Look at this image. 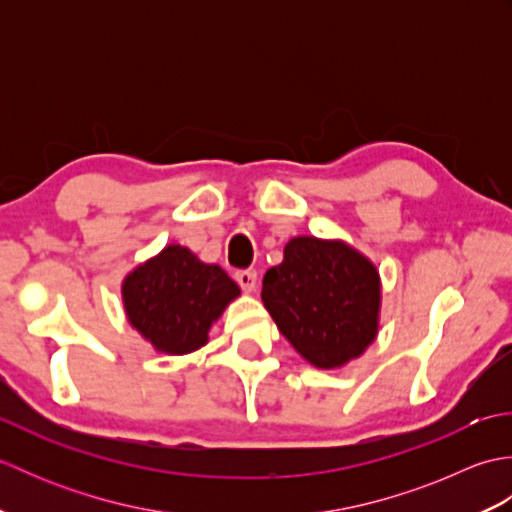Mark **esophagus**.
I'll return each mask as SVG.
<instances>
[{
  "label": "esophagus",
  "mask_w": 512,
  "mask_h": 512,
  "mask_svg": "<svg viewBox=\"0 0 512 512\" xmlns=\"http://www.w3.org/2000/svg\"><path fill=\"white\" fill-rule=\"evenodd\" d=\"M235 281L244 292H253L257 288V273L255 270H237Z\"/></svg>",
  "instance_id": "34e87169"
}]
</instances>
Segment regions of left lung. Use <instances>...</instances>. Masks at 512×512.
I'll list each match as a JSON object with an SVG mask.
<instances>
[{
	"label": "left lung",
	"instance_id": "8db88e82",
	"mask_svg": "<svg viewBox=\"0 0 512 512\" xmlns=\"http://www.w3.org/2000/svg\"><path fill=\"white\" fill-rule=\"evenodd\" d=\"M264 306L314 367H341L374 341L380 284L374 264L341 242L295 237L264 275Z\"/></svg>",
	"mask_w": 512,
	"mask_h": 512
}]
</instances>
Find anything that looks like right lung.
I'll use <instances>...</instances> for the list:
<instances>
[{"instance_id":"right-lung-1","label":"right lung","mask_w":512,"mask_h":512,"mask_svg":"<svg viewBox=\"0 0 512 512\" xmlns=\"http://www.w3.org/2000/svg\"><path fill=\"white\" fill-rule=\"evenodd\" d=\"M237 295V284L220 266L202 264L184 246H167L123 284L129 323L167 354L202 347L211 323Z\"/></svg>"}]
</instances>
